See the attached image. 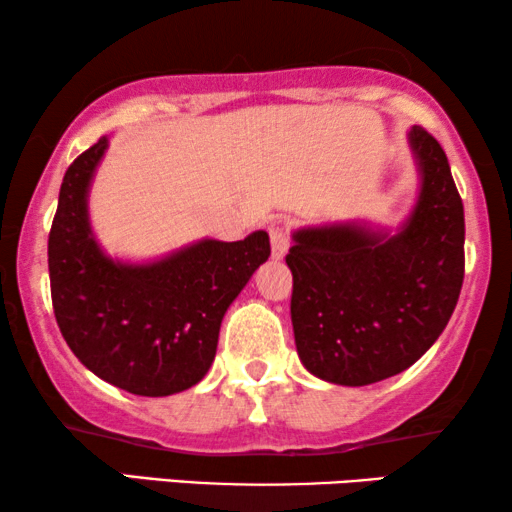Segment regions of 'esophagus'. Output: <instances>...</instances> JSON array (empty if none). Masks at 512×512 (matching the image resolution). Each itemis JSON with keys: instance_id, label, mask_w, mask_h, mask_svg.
<instances>
[{"instance_id": "1", "label": "esophagus", "mask_w": 512, "mask_h": 512, "mask_svg": "<svg viewBox=\"0 0 512 512\" xmlns=\"http://www.w3.org/2000/svg\"><path fill=\"white\" fill-rule=\"evenodd\" d=\"M270 244H272V258L275 261H282L286 256V251H289V233H286L284 228H270Z\"/></svg>"}]
</instances>
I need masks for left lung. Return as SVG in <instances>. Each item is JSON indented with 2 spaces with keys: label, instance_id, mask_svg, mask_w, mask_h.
<instances>
[{
  "label": "left lung",
  "instance_id": "1",
  "mask_svg": "<svg viewBox=\"0 0 512 512\" xmlns=\"http://www.w3.org/2000/svg\"><path fill=\"white\" fill-rule=\"evenodd\" d=\"M415 207L396 230L366 221L293 230L296 349L314 377L366 387L403 373L445 331L464 282V205L436 139L412 125Z\"/></svg>",
  "mask_w": 512,
  "mask_h": 512
}]
</instances>
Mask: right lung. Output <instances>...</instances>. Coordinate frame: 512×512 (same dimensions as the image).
<instances>
[{
  "instance_id": "obj_1",
  "label": "right lung",
  "mask_w": 512,
  "mask_h": 512,
  "mask_svg": "<svg viewBox=\"0 0 512 512\" xmlns=\"http://www.w3.org/2000/svg\"><path fill=\"white\" fill-rule=\"evenodd\" d=\"M109 137L69 165L48 235L51 298L62 338L100 380L137 396H172L207 375L223 314L258 265L270 237H202L153 261L111 258L90 226L88 193Z\"/></svg>"
}]
</instances>
